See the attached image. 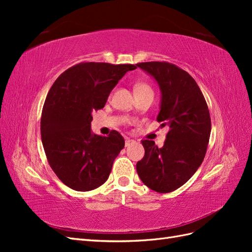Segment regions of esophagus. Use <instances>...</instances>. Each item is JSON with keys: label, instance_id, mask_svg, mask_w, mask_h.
<instances>
[{"label": "esophagus", "instance_id": "1", "mask_svg": "<svg viewBox=\"0 0 252 252\" xmlns=\"http://www.w3.org/2000/svg\"><path fill=\"white\" fill-rule=\"evenodd\" d=\"M134 143H135L134 140H131V139H129V138H126V139H125V146H126V147L130 146V145H132V144H134Z\"/></svg>", "mask_w": 252, "mask_h": 252}]
</instances>
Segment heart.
I'll return each mask as SVG.
<instances>
[{
    "mask_svg": "<svg viewBox=\"0 0 252 252\" xmlns=\"http://www.w3.org/2000/svg\"><path fill=\"white\" fill-rule=\"evenodd\" d=\"M134 90L135 94H140V93H146V91H152V89L150 88V86L146 83L143 82H139L136 83L134 85Z\"/></svg>",
    "mask_w": 252,
    "mask_h": 252,
    "instance_id": "obj_1",
    "label": "heart"
}]
</instances>
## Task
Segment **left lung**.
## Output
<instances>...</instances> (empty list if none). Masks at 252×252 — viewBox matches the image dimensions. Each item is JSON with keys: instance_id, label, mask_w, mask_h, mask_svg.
Returning <instances> with one entry per match:
<instances>
[{"instance_id": "8db88e82", "label": "left lung", "mask_w": 252, "mask_h": 252, "mask_svg": "<svg viewBox=\"0 0 252 252\" xmlns=\"http://www.w3.org/2000/svg\"><path fill=\"white\" fill-rule=\"evenodd\" d=\"M136 66L151 74L162 91L157 121L168 127L164 146L144 140V158L136 163L142 182L157 192L168 193L192 177L205 158L211 120L207 103L194 79L168 62H145Z\"/></svg>"}]
</instances>
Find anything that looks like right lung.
Returning a JSON list of instances; mask_svg holds the SVG:
<instances>
[{"label":"right lung","mask_w":252,"mask_h":252,"mask_svg":"<svg viewBox=\"0 0 252 252\" xmlns=\"http://www.w3.org/2000/svg\"><path fill=\"white\" fill-rule=\"evenodd\" d=\"M132 64L82 62L64 71L45 100L41 138L51 169L66 186L90 191L107 181L114 158L124 148L120 132L91 133V113L102 109L110 91Z\"/></svg>","instance_id":"add662e5"}]
</instances>
